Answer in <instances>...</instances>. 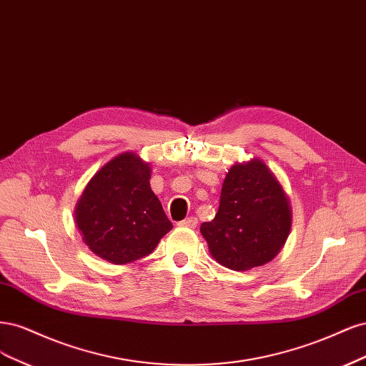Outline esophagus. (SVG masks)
<instances>
[{"label":"esophagus","mask_w":366,"mask_h":366,"mask_svg":"<svg viewBox=\"0 0 366 366\" xmlns=\"http://www.w3.org/2000/svg\"><path fill=\"white\" fill-rule=\"evenodd\" d=\"M179 227H182V228H196V225H197V219L196 217H187V219H184V220H181L179 223H178Z\"/></svg>","instance_id":"esophagus-1"}]
</instances>
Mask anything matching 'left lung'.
Instances as JSON below:
<instances>
[{"instance_id":"8db88e82","label":"left lung","mask_w":366,"mask_h":366,"mask_svg":"<svg viewBox=\"0 0 366 366\" xmlns=\"http://www.w3.org/2000/svg\"><path fill=\"white\" fill-rule=\"evenodd\" d=\"M292 227L289 197L266 164H234L222 185L216 217L200 225L216 262L232 270L269 263Z\"/></svg>"}]
</instances>
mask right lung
<instances>
[{
    "mask_svg": "<svg viewBox=\"0 0 366 366\" xmlns=\"http://www.w3.org/2000/svg\"><path fill=\"white\" fill-rule=\"evenodd\" d=\"M149 179V164L126 152L104 164L81 193L77 228L103 260L126 264L143 258L173 228Z\"/></svg>",
    "mask_w": 366,
    "mask_h": 366,
    "instance_id": "add662e5",
    "label": "right lung"
}]
</instances>
